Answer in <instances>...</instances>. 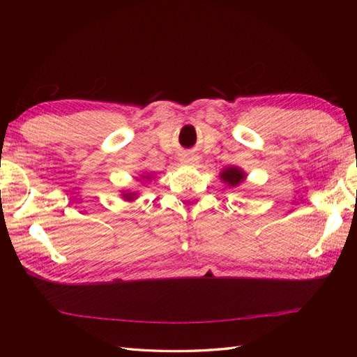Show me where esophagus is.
<instances>
[{
	"label": "esophagus",
	"instance_id": "1",
	"mask_svg": "<svg viewBox=\"0 0 357 357\" xmlns=\"http://www.w3.org/2000/svg\"><path fill=\"white\" fill-rule=\"evenodd\" d=\"M181 162L184 165H190V167H198L199 164V156L195 153H185L183 158H181Z\"/></svg>",
	"mask_w": 357,
	"mask_h": 357
}]
</instances>
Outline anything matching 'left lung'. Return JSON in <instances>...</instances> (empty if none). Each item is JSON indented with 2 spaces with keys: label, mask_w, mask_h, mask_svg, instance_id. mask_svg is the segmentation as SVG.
Returning a JSON list of instances; mask_svg holds the SVG:
<instances>
[{
  "label": "left lung",
  "mask_w": 357,
  "mask_h": 357,
  "mask_svg": "<svg viewBox=\"0 0 357 357\" xmlns=\"http://www.w3.org/2000/svg\"><path fill=\"white\" fill-rule=\"evenodd\" d=\"M221 179L227 183V185L238 187L239 184L244 183L245 173L238 169V167H227V169L221 172Z\"/></svg>",
  "instance_id": "1"
}]
</instances>
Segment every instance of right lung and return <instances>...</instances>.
Listing matches in <instances>:
<instances>
[{
	"mask_svg": "<svg viewBox=\"0 0 357 357\" xmlns=\"http://www.w3.org/2000/svg\"><path fill=\"white\" fill-rule=\"evenodd\" d=\"M142 179H151V174H146V176H142ZM124 199L126 201H133L135 199V193H124Z\"/></svg>",
	"mask_w": 357,
	"mask_h": 357,
	"instance_id": "1",
	"label": "right lung"
}]
</instances>
